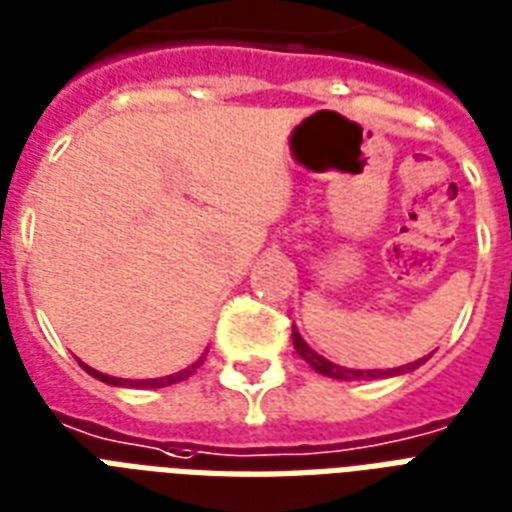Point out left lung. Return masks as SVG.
Masks as SVG:
<instances>
[{
  "label": "left lung",
  "mask_w": 512,
  "mask_h": 512,
  "mask_svg": "<svg viewBox=\"0 0 512 512\" xmlns=\"http://www.w3.org/2000/svg\"><path fill=\"white\" fill-rule=\"evenodd\" d=\"M291 337H294V348H297V353L302 356V359L313 367L315 372H321V375H326V378H337V380H367V378H388V375H399V372H410V370H416L418 364H424V359H418V361H410V364H405V367H397V370H345V367H340V364H332L329 359H324V356H318V353L310 348V345L299 337V332L294 329L291 332Z\"/></svg>",
  "instance_id": "obj_1"
}]
</instances>
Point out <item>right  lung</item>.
Instances as JSON below:
<instances>
[{
	"instance_id": "1",
	"label": "right lung",
	"mask_w": 512,
	"mask_h": 512,
	"mask_svg": "<svg viewBox=\"0 0 512 512\" xmlns=\"http://www.w3.org/2000/svg\"><path fill=\"white\" fill-rule=\"evenodd\" d=\"M205 361V356L197 361V364H191V367H186V370L175 372V375H167V378H153V380H124V378H113V375H105V372H96L91 370V367H86L91 375H94L96 380H102V383H110V386H134V388H164V386H172V383H178V380H186L188 375H194L197 372V367Z\"/></svg>"
}]
</instances>
